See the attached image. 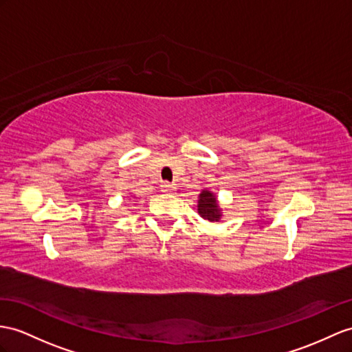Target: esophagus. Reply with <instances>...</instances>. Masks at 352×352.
<instances>
[{
    "label": "esophagus",
    "mask_w": 352,
    "mask_h": 352,
    "mask_svg": "<svg viewBox=\"0 0 352 352\" xmlns=\"http://www.w3.org/2000/svg\"><path fill=\"white\" fill-rule=\"evenodd\" d=\"M175 190V185L170 184V182H162L161 184V191L162 192H171Z\"/></svg>",
    "instance_id": "34e87169"
}]
</instances>
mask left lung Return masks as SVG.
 <instances>
[{
	"label": "left lung",
	"mask_w": 352,
	"mask_h": 352,
	"mask_svg": "<svg viewBox=\"0 0 352 352\" xmlns=\"http://www.w3.org/2000/svg\"><path fill=\"white\" fill-rule=\"evenodd\" d=\"M199 213L200 217L208 221H219L221 209L217 203V197L210 191H201L199 199Z\"/></svg>",
	"instance_id": "left-lung-1"
}]
</instances>
